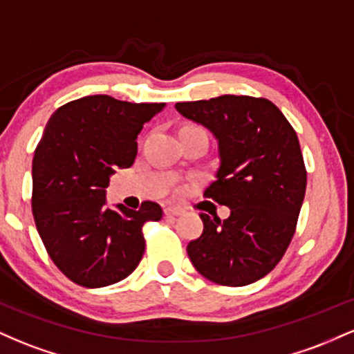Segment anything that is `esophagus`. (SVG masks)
I'll return each mask as SVG.
<instances>
[{
    "label": "esophagus",
    "mask_w": 354,
    "mask_h": 354,
    "mask_svg": "<svg viewBox=\"0 0 354 354\" xmlns=\"http://www.w3.org/2000/svg\"><path fill=\"white\" fill-rule=\"evenodd\" d=\"M183 213H185V209L180 208V206H168V208H165L166 216H181Z\"/></svg>",
    "instance_id": "1"
}]
</instances>
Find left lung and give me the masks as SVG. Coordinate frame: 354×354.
Instances as JSON below:
<instances>
[{"label": "left lung", "instance_id": "8db88e82", "mask_svg": "<svg viewBox=\"0 0 354 354\" xmlns=\"http://www.w3.org/2000/svg\"><path fill=\"white\" fill-rule=\"evenodd\" d=\"M188 120L218 140L216 181L205 196L231 209L226 219L201 213V236L188 256L200 273L223 286H245L281 261L296 231L306 191L298 136L266 98L223 95L176 103Z\"/></svg>", "mask_w": 354, "mask_h": 354}]
</instances>
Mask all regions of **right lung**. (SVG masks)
Instances as JSON below:
<instances>
[{
  "instance_id": "obj_1",
  "label": "right lung",
  "mask_w": 354,
  "mask_h": 354,
  "mask_svg": "<svg viewBox=\"0 0 354 354\" xmlns=\"http://www.w3.org/2000/svg\"><path fill=\"white\" fill-rule=\"evenodd\" d=\"M165 103H128L84 96L56 109L35 149L31 208L39 236L73 283L103 288L129 276L145 253L143 226L163 209L106 208L109 176L129 168L143 124Z\"/></svg>"
}]
</instances>
